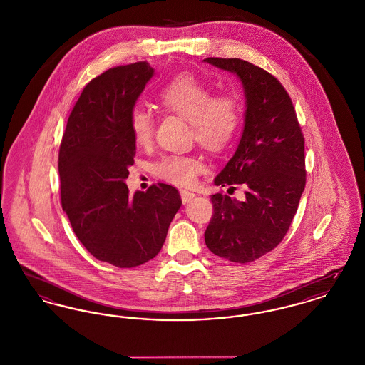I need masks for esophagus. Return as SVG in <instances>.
Returning <instances> with one entry per match:
<instances>
[{
  "mask_svg": "<svg viewBox=\"0 0 365 365\" xmlns=\"http://www.w3.org/2000/svg\"><path fill=\"white\" fill-rule=\"evenodd\" d=\"M180 197H182V201H183L185 204H187V202L192 201V198L195 197V194H194L192 191L180 190Z\"/></svg>",
  "mask_w": 365,
  "mask_h": 365,
  "instance_id": "1",
  "label": "esophagus"
}]
</instances>
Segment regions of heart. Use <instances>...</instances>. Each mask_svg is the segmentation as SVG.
<instances>
[{
	"label": "heart",
	"mask_w": 365,
	"mask_h": 365,
	"mask_svg": "<svg viewBox=\"0 0 365 365\" xmlns=\"http://www.w3.org/2000/svg\"><path fill=\"white\" fill-rule=\"evenodd\" d=\"M157 101L167 112L190 123L191 137L210 152H222L237 138L242 124V104L235 91L213 88L192 73H180L158 91ZM133 138L138 146H148L155 131L152 112L137 105L130 115ZM155 174L178 186H189L204 170L200 157L190 153H171L153 165Z\"/></svg>",
	"instance_id": "b5f03b06"
}]
</instances>
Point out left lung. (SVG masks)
<instances>
[{
  "mask_svg": "<svg viewBox=\"0 0 365 365\" xmlns=\"http://www.w3.org/2000/svg\"><path fill=\"white\" fill-rule=\"evenodd\" d=\"M204 61L237 73L246 98L242 138L215 178L230 190L242 186L245 200L210 197L205 243L216 256L246 264L275 249L289 231L307 182L305 140L292 98L274 75L241 58Z\"/></svg>",
  "mask_w": 365,
  "mask_h": 365,
  "instance_id": "left-lung-1",
  "label": "left lung"
}]
</instances>
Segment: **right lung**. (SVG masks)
I'll list each match as a JSON object with an SVG mask.
<instances>
[{"label":"right lung","mask_w":365,"mask_h":365,"mask_svg":"<svg viewBox=\"0 0 365 365\" xmlns=\"http://www.w3.org/2000/svg\"><path fill=\"white\" fill-rule=\"evenodd\" d=\"M146 61L91 79L71 112L58 152L61 205L78 240L97 260L133 268L156 257L182 205L179 191L152 185L133 197L130 115L153 76Z\"/></svg>","instance_id":"obj_1"}]
</instances>
